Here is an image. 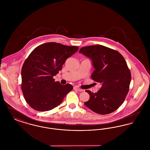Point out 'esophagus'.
I'll list each match as a JSON object with an SVG mask.
<instances>
[{"label": "esophagus", "instance_id": "34e87169", "mask_svg": "<svg viewBox=\"0 0 150 150\" xmlns=\"http://www.w3.org/2000/svg\"><path fill=\"white\" fill-rule=\"evenodd\" d=\"M74 90H76V91H78L79 92H82V91H83V89L79 88L78 86H74Z\"/></svg>", "mask_w": 150, "mask_h": 150}]
</instances>
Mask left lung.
<instances>
[{"mask_svg":"<svg viewBox=\"0 0 150 150\" xmlns=\"http://www.w3.org/2000/svg\"><path fill=\"white\" fill-rule=\"evenodd\" d=\"M80 53L89 58L94 71L91 78L101 84L97 93L86 90V106L98 114H110L123 103L128 93L131 74L124 58L117 50L101 45L82 47Z\"/></svg>","mask_w":150,"mask_h":150,"instance_id":"left-lung-1","label":"left lung"}]
</instances>
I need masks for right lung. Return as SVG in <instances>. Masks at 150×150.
<instances>
[{
  "mask_svg": "<svg viewBox=\"0 0 150 150\" xmlns=\"http://www.w3.org/2000/svg\"><path fill=\"white\" fill-rule=\"evenodd\" d=\"M79 48L50 42L36 47L24 62L21 89L26 102L39 111H47L59 105L73 86L54 81L66 60Z\"/></svg>",
  "mask_w": 150,
  "mask_h": 150,
  "instance_id": "right-lung-1",
  "label": "right lung"
}]
</instances>
